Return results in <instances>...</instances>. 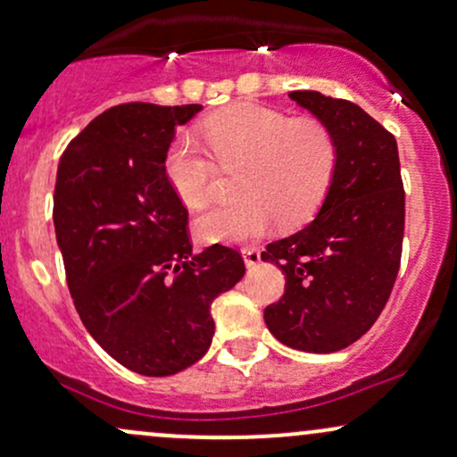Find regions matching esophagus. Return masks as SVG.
I'll list each match as a JSON object with an SVG mask.
<instances>
[{"instance_id": "34e87169", "label": "esophagus", "mask_w": 457, "mask_h": 457, "mask_svg": "<svg viewBox=\"0 0 457 457\" xmlns=\"http://www.w3.org/2000/svg\"><path fill=\"white\" fill-rule=\"evenodd\" d=\"M243 258H245V264L251 269V266H258L260 264L262 253H260L258 246H246V249L243 251Z\"/></svg>"}]
</instances>
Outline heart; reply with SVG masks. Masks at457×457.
<instances>
[{
	"label": "heart",
	"mask_w": 457,
	"mask_h": 457,
	"mask_svg": "<svg viewBox=\"0 0 457 457\" xmlns=\"http://www.w3.org/2000/svg\"><path fill=\"white\" fill-rule=\"evenodd\" d=\"M219 167L236 171L238 199L214 206L195 221L208 243H243L281 225L305 223L327 197L337 167V141L322 120L238 103L208 115L199 127ZM195 141L178 137L165 154V174L188 208L212 195L217 166Z\"/></svg>",
	"instance_id": "1"
}]
</instances>
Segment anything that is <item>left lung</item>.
<instances>
[{
    "label": "left lung",
    "mask_w": 457,
    "mask_h": 457,
    "mask_svg": "<svg viewBox=\"0 0 457 457\" xmlns=\"http://www.w3.org/2000/svg\"><path fill=\"white\" fill-rule=\"evenodd\" d=\"M287 96L333 130L337 167L312 223L262 251L286 272L266 327L303 353L348 348L389 301L402 260L403 182L397 141L359 104L320 92Z\"/></svg>",
    "instance_id": "obj_1"
}]
</instances>
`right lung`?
Instances as JSON below:
<instances>
[{"instance_id": "right-lung-1", "label": "right lung", "mask_w": 457, "mask_h": 457, "mask_svg": "<svg viewBox=\"0 0 457 457\" xmlns=\"http://www.w3.org/2000/svg\"><path fill=\"white\" fill-rule=\"evenodd\" d=\"M199 109L118 104L57 167L54 223L79 318L120 365L154 378L208 353L212 301L245 275L232 246L193 253L188 211L165 174L176 127Z\"/></svg>"}]
</instances>
